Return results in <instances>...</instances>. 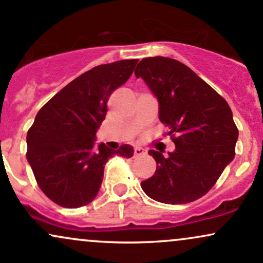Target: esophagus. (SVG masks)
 I'll list each match as a JSON object with an SVG mask.
<instances>
[{
  "label": "esophagus",
  "mask_w": 263,
  "mask_h": 263,
  "mask_svg": "<svg viewBox=\"0 0 263 263\" xmlns=\"http://www.w3.org/2000/svg\"><path fill=\"white\" fill-rule=\"evenodd\" d=\"M144 153H146V151L142 148V147L140 146L135 147V157H140L142 155H144Z\"/></svg>",
  "instance_id": "esophagus-1"
}]
</instances>
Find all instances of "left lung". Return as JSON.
<instances>
[{
    "label": "left lung",
    "instance_id": "obj_1",
    "mask_svg": "<svg viewBox=\"0 0 263 263\" xmlns=\"http://www.w3.org/2000/svg\"><path fill=\"white\" fill-rule=\"evenodd\" d=\"M135 74L158 101L159 120L176 149H151L157 170L141 183L153 200L186 204L204 197L235 157L238 131L229 104L192 69L165 57L144 58Z\"/></svg>",
    "mask_w": 263,
    "mask_h": 263
}]
</instances>
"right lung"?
<instances>
[{
  "label": "right lung",
  "instance_id": "1",
  "mask_svg": "<svg viewBox=\"0 0 263 263\" xmlns=\"http://www.w3.org/2000/svg\"><path fill=\"white\" fill-rule=\"evenodd\" d=\"M137 59L92 68L63 87L35 116L27 134V161L39 188L63 208L84 206L95 199L104 164L114 155L134 156V147L110 149L95 144L107 112V100L129 79Z\"/></svg>",
  "mask_w": 263,
  "mask_h": 263
}]
</instances>
